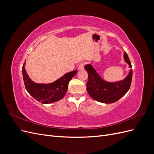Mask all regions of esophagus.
Returning <instances> with one entry per match:
<instances>
[{"label":"esophagus","mask_w":154,"mask_h":154,"mask_svg":"<svg viewBox=\"0 0 154 154\" xmlns=\"http://www.w3.org/2000/svg\"><path fill=\"white\" fill-rule=\"evenodd\" d=\"M84 69V63H81L78 66V70L82 71V70Z\"/></svg>","instance_id":"esophagus-1"}]
</instances>
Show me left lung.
Listing matches in <instances>:
<instances>
[{"label":"left lung","mask_w":154,"mask_h":154,"mask_svg":"<svg viewBox=\"0 0 154 154\" xmlns=\"http://www.w3.org/2000/svg\"><path fill=\"white\" fill-rule=\"evenodd\" d=\"M124 61L131 68L123 80L108 82L105 80L91 63L86 64L88 73L87 91L93 99L103 103H112L123 97L129 90L132 79V65L127 53L123 55Z\"/></svg>","instance_id":"obj_1"}]
</instances>
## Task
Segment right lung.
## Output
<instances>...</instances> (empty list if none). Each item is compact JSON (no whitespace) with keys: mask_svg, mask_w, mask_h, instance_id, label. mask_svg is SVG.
Wrapping results in <instances>:
<instances>
[{"mask_svg":"<svg viewBox=\"0 0 154 154\" xmlns=\"http://www.w3.org/2000/svg\"><path fill=\"white\" fill-rule=\"evenodd\" d=\"M25 65L26 61L22 66V76L26 90L35 100L44 104L54 103L62 99L66 94L70 80L77 73V70H74L65 74L54 82L37 83L28 76L26 71Z\"/></svg>","mask_w":154,"mask_h":154,"instance_id":"obj_1","label":"right lung"}]
</instances>
